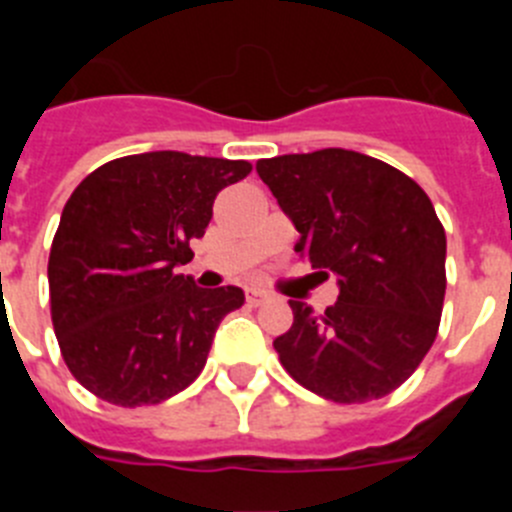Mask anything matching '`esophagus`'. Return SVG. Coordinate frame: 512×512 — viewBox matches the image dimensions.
I'll use <instances>...</instances> for the list:
<instances>
[{
	"mask_svg": "<svg viewBox=\"0 0 512 512\" xmlns=\"http://www.w3.org/2000/svg\"><path fill=\"white\" fill-rule=\"evenodd\" d=\"M269 300V295H266V292H259V289H253V292H248L246 295V302L251 307H259V305H264V302Z\"/></svg>",
	"mask_w": 512,
	"mask_h": 512,
	"instance_id": "obj_1",
	"label": "esophagus"
}]
</instances>
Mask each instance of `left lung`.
Wrapping results in <instances>:
<instances>
[{
  "label": "left lung",
  "instance_id": "obj_1",
  "mask_svg": "<svg viewBox=\"0 0 512 512\" xmlns=\"http://www.w3.org/2000/svg\"><path fill=\"white\" fill-rule=\"evenodd\" d=\"M261 182L295 223V251L338 277V302L274 341L289 377L333 402L390 395L438 336L446 233L428 194L395 166L343 148L261 158ZM328 277V274H325Z\"/></svg>",
  "mask_w": 512,
  "mask_h": 512
}]
</instances>
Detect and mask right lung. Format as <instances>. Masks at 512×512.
<instances>
[{
	"instance_id": "obj_1",
	"label": "right lung",
	"mask_w": 512,
	"mask_h": 512,
	"mask_svg": "<svg viewBox=\"0 0 512 512\" xmlns=\"http://www.w3.org/2000/svg\"><path fill=\"white\" fill-rule=\"evenodd\" d=\"M248 161L151 151L107 161L74 189L48 259L51 318L81 387L120 408L156 405L200 377L243 289H200L176 266Z\"/></svg>"
}]
</instances>
